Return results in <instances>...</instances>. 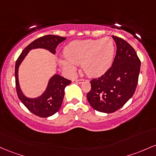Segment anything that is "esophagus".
Returning a JSON list of instances; mask_svg holds the SVG:
<instances>
[{"instance_id":"obj_1","label":"esophagus","mask_w":156,"mask_h":156,"mask_svg":"<svg viewBox=\"0 0 156 156\" xmlns=\"http://www.w3.org/2000/svg\"><path fill=\"white\" fill-rule=\"evenodd\" d=\"M84 81H87V80H85V79H78V80H76V82H77V83H82Z\"/></svg>"}]
</instances>
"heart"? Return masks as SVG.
Wrapping results in <instances>:
<instances>
[{
	"label": "heart",
	"mask_w": 156,
	"mask_h": 156,
	"mask_svg": "<svg viewBox=\"0 0 156 156\" xmlns=\"http://www.w3.org/2000/svg\"><path fill=\"white\" fill-rule=\"evenodd\" d=\"M115 52L113 41L109 37L75 41L65 47V58L60 59L59 62L71 73L76 70V64H81L87 75L97 77L104 74L111 67Z\"/></svg>",
	"instance_id": "heart-1"
}]
</instances>
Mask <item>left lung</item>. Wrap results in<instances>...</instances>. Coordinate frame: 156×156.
I'll list each match as a JSON object with an SVG mask.
<instances>
[{
	"label": "left lung",
	"instance_id": "8db88e82",
	"mask_svg": "<svg viewBox=\"0 0 156 156\" xmlns=\"http://www.w3.org/2000/svg\"><path fill=\"white\" fill-rule=\"evenodd\" d=\"M117 47L112 66L98 78L92 79L87 98L98 112L112 113L133 97L138 84L141 61L135 49L121 37L112 36Z\"/></svg>",
	"mask_w": 156,
	"mask_h": 156
}]
</instances>
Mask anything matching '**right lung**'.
I'll return each instance as SVG.
<instances>
[{
    "mask_svg": "<svg viewBox=\"0 0 156 156\" xmlns=\"http://www.w3.org/2000/svg\"><path fill=\"white\" fill-rule=\"evenodd\" d=\"M66 40V37L58 35H47L36 39L25 48L16 61L15 69V85L18 96L20 101L26 107L35 114L41 118H47L52 115L59 110L64 97V89L71 83L70 80L66 79L58 74L54 75L49 79L46 90L41 95L37 98H29L24 95L20 90L18 81V69L27 55L32 49H47L52 54H55V49L60 43Z\"/></svg>",
    "mask_w": 156,
    "mask_h": 156,
    "instance_id": "obj_1",
    "label": "right lung"
}]
</instances>
